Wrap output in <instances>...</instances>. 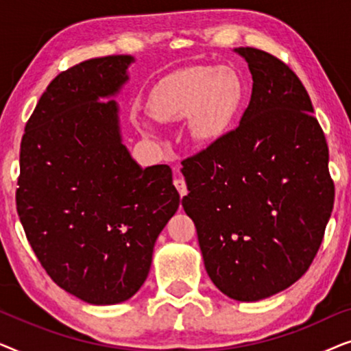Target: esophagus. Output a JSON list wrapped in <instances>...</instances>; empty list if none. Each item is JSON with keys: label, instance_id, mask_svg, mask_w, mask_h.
<instances>
[{"label": "esophagus", "instance_id": "1", "mask_svg": "<svg viewBox=\"0 0 351 351\" xmlns=\"http://www.w3.org/2000/svg\"><path fill=\"white\" fill-rule=\"evenodd\" d=\"M174 185H176V189H177V191H179L180 196H185L186 193H189V189H186L185 180L182 179V177H177V179L174 180Z\"/></svg>", "mask_w": 351, "mask_h": 351}]
</instances>
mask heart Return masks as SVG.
Listing matches in <instances>:
<instances>
[{"instance_id":"b5f03b06","label":"heart","mask_w":351,"mask_h":351,"mask_svg":"<svg viewBox=\"0 0 351 351\" xmlns=\"http://www.w3.org/2000/svg\"><path fill=\"white\" fill-rule=\"evenodd\" d=\"M243 97V80L232 66H186L158 81L148 97V110L161 123L189 117L190 136L210 143L232 128ZM141 128L150 131L147 123Z\"/></svg>"}]
</instances>
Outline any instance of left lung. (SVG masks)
<instances>
[{
  "mask_svg": "<svg viewBox=\"0 0 351 351\" xmlns=\"http://www.w3.org/2000/svg\"><path fill=\"white\" fill-rule=\"evenodd\" d=\"M252 75L239 126L182 161L206 271L239 302L270 297L313 262L334 208L329 148L308 93L278 57L234 49Z\"/></svg>",
  "mask_w": 351,
  "mask_h": 351,
  "instance_id": "1",
  "label": "left lung"
}]
</instances>
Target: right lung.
I'll use <instances>...</instances> for the list:
<instances>
[{
  "mask_svg": "<svg viewBox=\"0 0 351 351\" xmlns=\"http://www.w3.org/2000/svg\"><path fill=\"white\" fill-rule=\"evenodd\" d=\"M131 56L84 60L43 93L21 143L17 214L51 280L93 305L141 289L179 208L167 165L142 169L123 145L114 95Z\"/></svg>",
  "mask_w": 351,
  "mask_h": 351,
  "instance_id": "1",
  "label": "right lung"
}]
</instances>
